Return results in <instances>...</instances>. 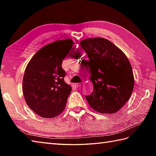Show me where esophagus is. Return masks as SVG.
Returning <instances> with one entry per match:
<instances>
[{
  "label": "esophagus",
  "mask_w": 156,
  "mask_h": 156,
  "mask_svg": "<svg viewBox=\"0 0 156 156\" xmlns=\"http://www.w3.org/2000/svg\"><path fill=\"white\" fill-rule=\"evenodd\" d=\"M82 85H83V83H76L75 84V86L76 87H81Z\"/></svg>",
  "instance_id": "esophagus-1"
}]
</instances>
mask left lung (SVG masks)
<instances>
[{"label": "left lung", "mask_w": 156, "mask_h": 156, "mask_svg": "<svg viewBox=\"0 0 156 156\" xmlns=\"http://www.w3.org/2000/svg\"><path fill=\"white\" fill-rule=\"evenodd\" d=\"M80 45L89 58L85 67L90 69L94 84L87 100L98 112L115 113L128 101L133 89V70L127 57L103 38L84 39Z\"/></svg>", "instance_id": "obj_1"}]
</instances>
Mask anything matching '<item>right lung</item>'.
I'll use <instances>...</instances> for the list:
<instances>
[{"label": "right lung", "mask_w": 156, "mask_h": 156, "mask_svg": "<svg viewBox=\"0 0 156 156\" xmlns=\"http://www.w3.org/2000/svg\"><path fill=\"white\" fill-rule=\"evenodd\" d=\"M72 46L69 38L47 44L34 54L25 69L23 96L29 107L42 118L56 117L65 109L72 87L65 82L62 63Z\"/></svg>", "instance_id": "add662e5"}]
</instances>
